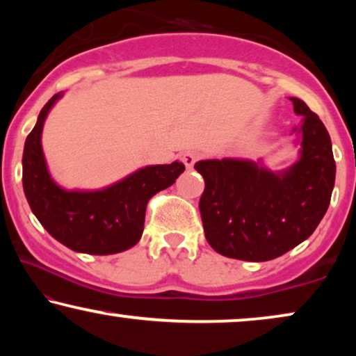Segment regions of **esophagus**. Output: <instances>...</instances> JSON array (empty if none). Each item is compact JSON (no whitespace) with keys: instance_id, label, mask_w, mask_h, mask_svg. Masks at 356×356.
I'll return each instance as SVG.
<instances>
[{"instance_id":"34e87169","label":"esophagus","mask_w":356,"mask_h":356,"mask_svg":"<svg viewBox=\"0 0 356 356\" xmlns=\"http://www.w3.org/2000/svg\"><path fill=\"white\" fill-rule=\"evenodd\" d=\"M181 160H183V163L186 165V168L191 170L194 167V163H196L199 160V154L194 152V150H188V152L183 154Z\"/></svg>"}]
</instances>
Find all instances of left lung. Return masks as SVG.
I'll return each instance as SVG.
<instances>
[{
	"label": "left lung",
	"mask_w": 356,
	"mask_h": 356,
	"mask_svg": "<svg viewBox=\"0 0 356 356\" xmlns=\"http://www.w3.org/2000/svg\"><path fill=\"white\" fill-rule=\"evenodd\" d=\"M301 116L300 160L274 173L241 159L201 160L204 193L199 211L206 240L218 254L262 262L275 259L311 236L327 211L335 160L327 129L303 100L291 97Z\"/></svg>",
	"instance_id": "obj_1"
}]
</instances>
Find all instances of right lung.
I'll list each match as a JSON object with an SVG mask.
<instances>
[{
  "instance_id": "obj_1",
  "label": "right lung",
  "mask_w": 356,
  "mask_h": 356,
  "mask_svg": "<svg viewBox=\"0 0 356 356\" xmlns=\"http://www.w3.org/2000/svg\"><path fill=\"white\" fill-rule=\"evenodd\" d=\"M61 95L63 92L47 102L24 145L22 186L29 206L43 228L72 251L105 256L129 250L143 235L149 199L172 186L184 165H150L100 191L60 188L48 173L42 129Z\"/></svg>"
}]
</instances>
